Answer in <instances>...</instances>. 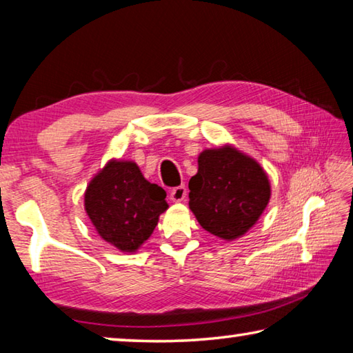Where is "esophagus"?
Listing matches in <instances>:
<instances>
[{
	"mask_svg": "<svg viewBox=\"0 0 353 353\" xmlns=\"http://www.w3.org/2000/svg\"><path fill=\"white\" fill-rule=\"evenodd\" d=\"M187 194H188V190L185 185H179V187L172 188L171 193H170V199L172 202H182L187 199Z\"/></svg>",
	"mask_w": 353,
	"mask_h": 353,
	"instance_id": "obj_1",
	"label": "esophagus"
}]
</instances>
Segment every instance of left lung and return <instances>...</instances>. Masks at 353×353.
<instances>
[{
	"mask_svg": "<svg viewBox=\"0 0 353 353\" xmlns=\"http://www.w3.org/2000/svg\"><path fill=\"white\" fill-rule=\"evenodd\" d=\"M198 166L188 182V204L198 223L223 240L243 236L271 198L265 170L230 145L202 151Z\"/></svg>",
	"mask_w": 353,
	"mask_h": 353,
	"instance_id": "8db88e82",
	"label": "left lung"
}]
</instances>
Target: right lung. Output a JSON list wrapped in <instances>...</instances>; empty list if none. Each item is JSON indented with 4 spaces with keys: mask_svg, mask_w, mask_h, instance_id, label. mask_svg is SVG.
Returning <instances> with one entry per match:
<instances>
[{
    "mask_svg": "<svg viewBox=\"0 0 353 353\" xmlns=\"http://www.w3.org/2000/svg\"><path fill=\"white\" fill-rule=\"evenodd\" d=\"M165 198L166 191L148 182L137 163L110 160L88 183L83 205L103 240L135 252L168 208Z\"/></svg>",
    "mask_w": 353,
    "mask_h": 353,
    "instance_id": "1",
    "label": "right lung"
}]
</instances>
